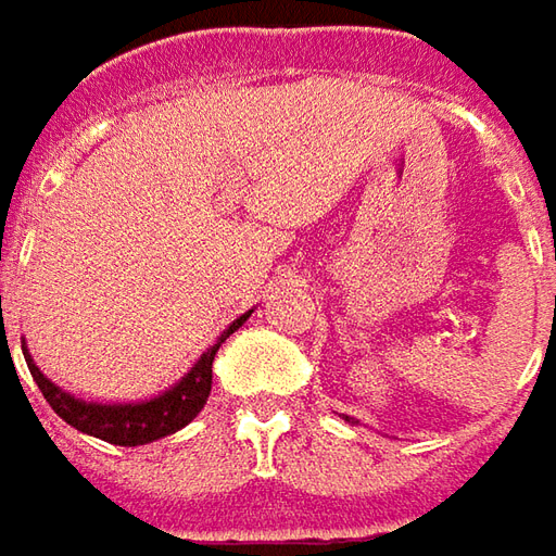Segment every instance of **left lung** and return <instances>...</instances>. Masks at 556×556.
Here are the masks:
<instances>
[{
    "mask_svg": "<svg viewBox=\"0 0 556 556\" xmlns=\"http://www.w3.org/2000/svg\"><path fill=\"white\" fill-rule=\"evenodd\" d=\"M343 420H350V424H358V420H355V417H350V415H343Z\"/></svg>",
    "mask_w": 556,
    "mask_h": 556,
    "instance_id": "1",
    "label": "left lung"
}]
</instances>
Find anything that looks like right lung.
<instances>
[{
    "label": "right lung",
    "mask_w": 556,
    "mask_h": 556,
    "mask_svg": "<svg viewBox=\"0 0 556 556\" xmlns=\"http://www.w3.org/2000/svg\"><path fill=\"white\" fill-rule=\"evenodd\" d=\"M253 309L238 315L228 328H225L213 346H206L201 358L191 365V371L179 377L169 390L151 395V399H139V402H86L79 395L61 390L52 383L46 374L39 371V365L33 362L27 343H21L27 368H30L36 387L42 390L46 402L52 405V412L61 420H67L74 430L86 433V437L104 439L111 445H148L157 439L169 437L176 430L188 427L194 417L201 415V408L210 399V387H213V358L219 353L225 340L244 325Z\"/></svg>",
    "instance_id": "add662e5"
}]
</instances>
